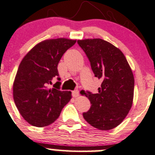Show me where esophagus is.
Returning a JSON list of instances; mask_svg holds the SVG:
<instances>
[{
    "mask_svg": "<svg viewBox=\"0 0 155 155\" xmlns=\"http://www.w3.org/2000/svg\"><path fill=\"white\" fill-rule=\"evenodd\" d=\"M72 96L74 98H77L79 96V91L78 90H74L72 92Z\"/></svg>",
    "mask_w": 155,
    "mask_h": 155,
    "instance_id": "34e87169",
    "label": "esophagus"
}]
</instances>
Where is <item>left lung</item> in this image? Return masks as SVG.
Listing matches in <instances>:
<instances>
[{"label":"left lung","mask_w":155,"mask_h":155,"mask_svg":"<svg viewBox=\"0 0 155 155\" xmlns=\"http://www.w3.org/2000/svg\"><path fill=\"white\" fill-rule=\"evenodd\" d=\"M95 77L102 80L98 93H84L91 107L84 118L100 130L114 129L129 113L133 101L134 77L121 50L100 38L78 40Z\"/></svg>","instance_id":"obj_1"}]
</instances>
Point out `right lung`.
<instances>
[{"mask_svg": "<svg viewBox=\"0 0 155 155\" xmlns=\"http://www.w3.org/2000/svg\"><path fill=\"white\" fill-rule=\"evenodd\" d=\"M76 40L56 38L35 45L19 64L13 86L14 102L24 119L32 126L43 127L53 124L71 100V91L59 90L60 82L49 88L59 77L57 66L62 55ZM59 80V78H57Z\"/></svg>", "mask_w": 155, "mask_h": 155, "instance_id": "right-lung-1", "label": "right lung"}]
</instances>
